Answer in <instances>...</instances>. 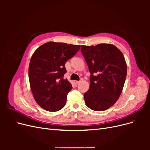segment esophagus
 I'll return each mask as SVG.
<instances>
[{
	"label": "esophagus",
	"mask_w": 150,
	"mask_h": 150,
	"mask_svg": "<svg viewBox=\"0 0 150 150\" xmlns=\"http://www.w3.org/2000/svg\"><path fill=\"white\" fill-rule=\"evenodd\" d=\"M81 82V81H74V83L76 84H79Z\"/></svg>",
	"instance_id": "obj_1"
}]
</instances>
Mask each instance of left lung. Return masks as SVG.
I'll list each match as a JSON object with an SVG mask.
<instances>
[{
    "label": "left lung",
    "instance_id": "8db88e82",
    "mask_svg": "<svg viewBox=\"0 0 150 150\" xmlns=\"http://www.w3.org/2000/svg\"><path fill=\"white\" fill-rule=\"evenodd\" d=\"M81 52L90 72V86L84 94L91 110H108L120 98L125 84L127 66L123 54L114 45L81 46Z\"/></svg>",
    "mask_w": 150,
    "mask_h": 150
}]
</instances>
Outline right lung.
<instances>
[{
    "label": "right lung",
    "instance_id": "obj_1",
    "mask_svg": "<svg viewBox=\"0 0 150 150\" xmlns=\"http://www.w3.org/2000/svg\"><path fill=\"white\" fill-rule=\"evenodd\" d=\"M80 45L49 42L33 54L29 67V79L35 101L48 111H57L66 104L72 87L64 79L66 62L78 52Z\"/></svg>",
    "mask_w": 150,
    "mask_h": 150
}]
</instances>
